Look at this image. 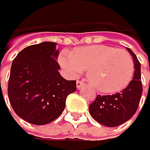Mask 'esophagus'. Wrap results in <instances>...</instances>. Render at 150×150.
I'll use <instances>...</instances> for the list:
<instances>
[{
    "mask_svg": "<svg viewBox=\"0 0 150 150\" xmlns=\"http://www.w3.org/2000/svg\"><path fill=\"white\" fill-rule=\"evenodd\" d=\"M84 84V83L83 81H77V83H76V86H77V88H81L83 85Z\"/></svg>",
    "mask_w": 150,
    "mask_h": 150,
    "instance_id": "34e87169",
    "label": "esophagus"
}]
</instances>
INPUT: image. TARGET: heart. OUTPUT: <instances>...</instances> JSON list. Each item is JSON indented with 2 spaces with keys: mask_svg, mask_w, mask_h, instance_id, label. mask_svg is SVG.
<instances>
[{
  "mask_svg": "<svg viewBox=\"0 0 150 150\" xmlns=\"http://www.w3.org/2000/svg\"><path fill=\"white\" fill-rule=\"evenodd\" d=\"M62 69L71 77L87 69L92 86L102 93H115L131 83L134 62L127 50L106 45L76 48L70 52H62L58 58Z\"/></svg>",
  "mask_w": 150,
  "mask_h": 150,
  "instance_id": "1",
  "label": "heart"
}]
</instances>
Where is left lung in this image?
<instances>
[{"label": "left lung", "mask_w": 150, "mask_h": 150, "mask_svg": "<svg viewBox=\"0 0 150 150\" xmlns=\"http://www.w3.org/2000/svg\"><path fill=\"white\" fill-rule=\"evenodd\" d=\"M134 62V74L128 86L119 93L101 96L89 106L92 117L106 127H116L125 123L135 114L140 102L143 87L141 81V65L133 52L127 48Z\"/></svg>", "instance_id": "obj_1"}]
</instances>
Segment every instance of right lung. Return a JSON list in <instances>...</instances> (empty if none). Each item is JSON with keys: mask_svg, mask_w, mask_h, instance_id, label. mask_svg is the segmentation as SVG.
<instances>
[{"mask_svg": "<svg viewBox=\"0 0 150 150\" xmlns=\"http://www.w3.org/2000/svg\"><path fill=\"white\" fill-rule=\"evenodd\" d=\"M57 43L28 46L14 59L8 81V97L19 117L35 125L52 122L60 115L69 94L76 91V81L59 73Z\"/></svg>", "mask_w": 150, "mask_h": 150, "instance_id": "obj_1", "label": "right lung"}]
</instances>
